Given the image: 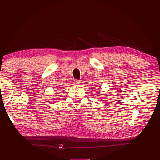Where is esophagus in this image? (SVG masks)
I'll list each match as a JSON object with an SVG mask.
<instances>
[{
    "label": "esophagus",
    "mask_w": 160,
    "mask_h": 160,
    "mask_svg": "<svg viewBox=\"0 0 160 160\" xmlns=\"http://www.w3.org/2000/svg\"><path fill=\"white\" fill-rule=\"evenodd\" d=\"M80 83V82L79 80H74V82H73L74 85H79Z\"/></svg>",
    "instance_id": "esophagus-1"
}]
</instances>
